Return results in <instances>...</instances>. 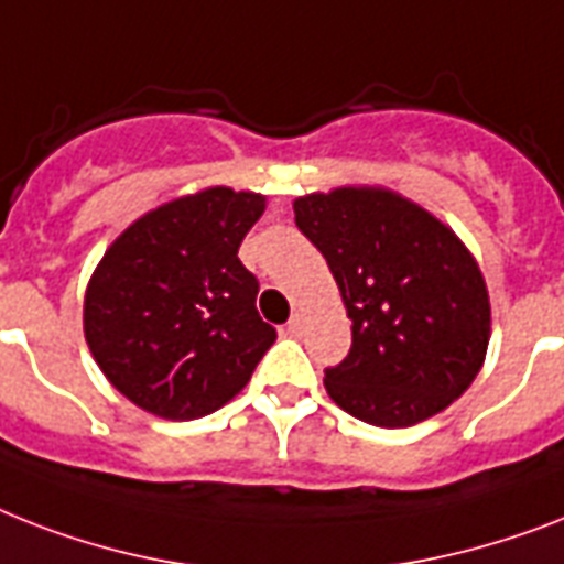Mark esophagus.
I'll return each instance as SVG.
<instances>
[{"label": "esophagus", "instance_id": "esophagus-1", "mask_svg": "<svg viewBox=\"0 0 564 564\" xmlns=\"http://www.w3.org/2000/svg\"><path fill=\"white\" fill-rule=\"evenodd\" d=\"M301 327H304V315L292 313L290 324H286V333H290V336H297V333H301Z\"/></svg>", "mask_w": 564, "mask_h": 564}]
</instances>
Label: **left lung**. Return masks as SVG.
Masks as SVG:
<instances>
[{"label": "left lung", "mask_w": 564, "mask_h": 564, "mask_svg": "<svg viewBox=\"0 0 564 564\" xmlns=\"http://www.w3.org/2000/svg\"><path fill=\"white\" fill-rule=\"evenodd\" d=\"M295 223L327 260L354 322L350 354L324 370L338 409L405 429L473 386L489 345V295L455 231L379 187L301 196Z\"/></svg>", "instance_id": "1"}]
</instances>
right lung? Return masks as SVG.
I'll list each match as a JSON object with an SVG mask.
<instances>
[{
  "label": "right lung",
  "mask_w": 564,
  "mask_h": 564,
  "mask_svg": "<svg viewBox=\"0 0 564 564\" xmlns=\"http://www.w3.org/2000/svg\"><path fill=\"white\" fill-rule=\"evenodd\" d=\"M267 208L208 187L135 219L91 274L84 333L104 377L139 409L196 420L246 388L274 345L258 278L237 258Z\"/></svg>",
  "instance_id": "1"
}]
</instances>
